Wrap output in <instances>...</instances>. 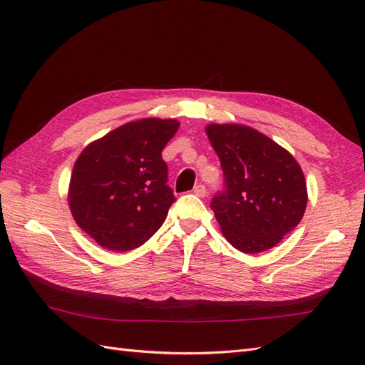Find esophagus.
<instances>
[{
	"mask_svg": "<svg viewBox=\"0 0 365 365\" xmlns=\"http://www.w3.org/2000/svg\"><path fill=\"white\" fill-rule=\"evenodd\" d=\"M193 193H195L196 196L204 197V196L207 195V189H205V185H204V184H197V185H195Z\"/></svg>",
	"mask_w": 365,
	"mask_h": 365,
	"instance_id": "esophagus-1",
	"label": "esophagus"
}]
</instances>
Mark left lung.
I'll list each match as a JSON object with an SVG mask.
<instances>
[{"mask_svg": "<svg viewBox=\"0 0 365 365\" xmlns=\"http://www.w3.org/2000/svg\"><path fill=\"white\" fill-rule=\"evenodd\" d=\"M220 160L224 190L210 207L224 237L236 250L256 254L275 247L304 215V175L291 153L244 125H208Z\"/></svg>", "mask_w": 365, "mask_h": 365, "instance_id": "obj_1", "label": "left lung"}]
</instances>
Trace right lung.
<instances>
[{"mask_svg": "<svg viewBox=\"0 0 365 365\" xmlns=\"http://www.w3.org/2000/svg\"><path fill=\"white\" fill-rule=\"evenodd\" d=\"M178 128L173 118L130 121L93 141L76 160L71 215L102 248H138L163 225L175 196L161 152Z\"/></svg>", "mask_w": 365, "mask_h": 365, "instance_id": "obj_1", "label": "right lung"}]
</instances>
